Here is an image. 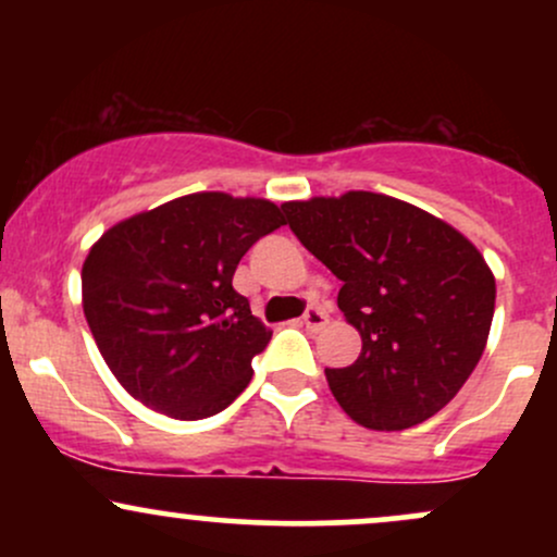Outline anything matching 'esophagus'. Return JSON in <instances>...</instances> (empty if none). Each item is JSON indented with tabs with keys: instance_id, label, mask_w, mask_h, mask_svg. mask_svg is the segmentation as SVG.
Instances as JSON below:
<instances>
[{
	"instance_id": "34e87169",
	"label": "esophagus",
	"mask_w": 557,
	"mask_h": 557,
	"mask_svg": "<svg viewBox=\"0 0 557 557\" xmlns=\"http://www.w3.org/2000/svg\"><path fill=\"white\" fill-rule=\"evenodd\" d=\"M327 314H324L322 309H314V306H311V309H306V314H304V324H306V330H311V332H319V330H324L327 327Z\"/></svg>"
}]
</instances>
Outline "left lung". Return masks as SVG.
<instances>
[{"instance_id":"obj_1","label":"left lung","mask_w":557,"mask_h":557,"mask_svg":"<svg viewBox=\"0 0 557 557\" xmlns=\"http://www.w3.org/2000/svg\"><path fill=\"white\" fill-rule=\"evenodd\" d=\"M283 209L298 240L343 280L337 306L361 335L359 359L324 369L343 411L376 432L434 417L490 337L495 274L479 248L440 216L372 190Z\"/></svg>"}]
</instances>
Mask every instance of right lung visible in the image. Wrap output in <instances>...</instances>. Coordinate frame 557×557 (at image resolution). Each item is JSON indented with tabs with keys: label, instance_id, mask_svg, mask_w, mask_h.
Masks as SVG:
<instances>
[{
	"label": "right lung",
	"instance_id": "right-lung-1",
	"mask_svg": "<svg viewBox=\"0 0 557 557\" xmlns=\"http://www.w3.org/2000/svg\"><path fill=\"white\" fill-rule=\"evenodd\" d=\"M285 225L277 203L188 194L117 222L83 261V314L133 398L172 419L227 408L272 330L233 287L243 253Z\"/></svg>",
	"mask_w": 557,
	"mask_h": 557
}]
</instances>
